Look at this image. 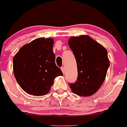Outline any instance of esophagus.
<instances>
[{
	"label": "esophagus",
	"mask_w": 127,
	"mask_h": 127,
	"mask_svg": "<svg viewBox=\"0 0 127 127\" xmlns=\"http://www.w3.org/2000/svg\"><path fill=\"white\" fill-rule=\"evenodd\" d=\"M61 70H62L63 73H64V72H65V69H64V67H62L61 68Z\"/></svg>",
	"instance_id": "34e87169"
}]
</instances>
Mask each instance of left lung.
Instances as JSON below:
<instances>
[{"label": "left lung", "instance_id": "1", "mask_svg": "<svg viewBox=\"0 0 127 127\" xmlns=\"http://www.w3.org/2000/svg\"><path fill=\"white\" fill-rule=\"evenodd\" d=\"M77 64L78 78L69 84L75 94L89 96L102 86L110 66L107 50L88 35L72 37L69 40Z\"/></svg>", "mask_w": 127, "mask_h": 127}]
</instances>
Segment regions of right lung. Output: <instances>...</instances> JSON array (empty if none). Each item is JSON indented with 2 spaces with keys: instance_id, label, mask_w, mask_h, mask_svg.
Wrapping results in <instances>:
<instances>
[{
  "instance_id": "right-lung-1",
  "label": "right lung",
  "mask_w": 127,
  "mask_h": 127,
  "mask_svg": "<svg viewBox=\"0 0 127 127\" xmlns=\"http://www.w3.org/2000/svg\"><path fill=\"white\" fill-rule=\"evenodd\" d=\"M53 38H38L20 49L13 58V71L25 92L43 96L49 92L57 76L63 75L56 66Z\"/></svg>"
}]
</instances>
